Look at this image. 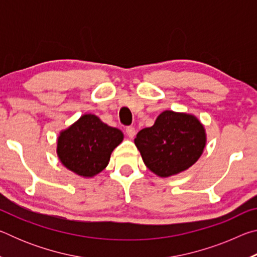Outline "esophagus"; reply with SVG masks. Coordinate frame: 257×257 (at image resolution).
Returning a JSON list of instances; mask_svg holds the SVG:
<instances>
[{"label":"esophagus","mask_w":257,"mask_h":257,"mask_svg":"<svg viewBox=\"0 0 257 257\" xmlns=\"http://www.w3.org/2000/svg\"><path fill=\"white\" fill-rule=\"evenodd\" d=\"M125 133H127L129 138L133 139L135 137V135H136V129H135L134 127H127L125 128Z\"/></svg>","instance_id":"34e87169"}]
</instances>
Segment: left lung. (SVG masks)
Segmentation results:
<instances>
[{
    "label": "left lung",
    "instance_id": "1",
    "mask_svg": "<svg viewBox=\"0 0 257 257\" xmlns=\"http://www.w3.org/2000/svg\"><path fill=\"white\" fill-rule=\"evenodd\" d=\"M134 142L146 167L158 177L168 178L197 162L206 146V132L194 114L167 110Z\"/></svg>",
    "mask_w": 257,
    "mask_h": 257
}]
</instances>
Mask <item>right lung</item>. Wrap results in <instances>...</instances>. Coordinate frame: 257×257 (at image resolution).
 Listing matches in <instances>:
<instances>
[{"label": "right lung", "instance_id": "add662e5", "mask_svg": "<svg viewBox=\"0 0 257 257\" xmlns=\"http://www.w3.org/2000/svg\"><path fill=\"white\" fill-rule=\"evenodd\" d=\"M123 141V133L87 113L61 130L56 139V155L68 170L93 178L107 167L113 150Z\"/></svg>", "mask_w": 257, "mask_h": 257}]
</instances>
